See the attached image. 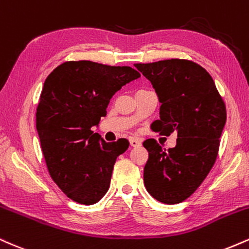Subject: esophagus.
I'll use <instances>...</instances> for the list:
<instances>
[{"instance_id": "34e87169", "label": "esophagus", "mask_w": 249, "mask_h": 249, "mask_svg": "<svg viewBox=\"0 0 249 249\" xmlns=\"http://www.w3.org/2000/svg\"><path fill=\"white\" fill-rule=\"evenodd\" d=\"M141 143H142V141L140 139H130V145L131 147H140V145H141Z\"/></svg>"}]
</instances>
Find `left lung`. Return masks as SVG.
Masks as SVG:
<instances>
[{"instance_id":"obj_1","label":"left lung","mask_w":249,"mask_h":249,"mask_svg":"<svg viewBox=\"0 0 249 249\" xmlns=\"http://www.w3.org/2000/svg\"><path fill=\"white\" fill-rule=\"evenodd\" d=\"M159 95L160 120L151 129L169 136L176 147L162 148L155 139L143 145L149 157L143 179L147 191L163 204H178L200 186L218 157L226 124V106L209 72L188 59L134 64Z\"/></svg>"}]
</instances>
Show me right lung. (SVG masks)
Returning <instances> with one entry per match:
<instances>
[{
	"label": "right lung",
	"instance_id": "1",
	"mask_svg": "<svg viewBox=\"0 0 249 249\" xmlns=\"http://www.w3.org/2000/svg\"><path fill=\"white\" fill-rule=\"evenodd\" d=\"M140 77L129 66L71 60L45 79L36 127L50 177L70 199L92 205L109 189L115 160L129 141L106 142L92 127L106 116L112 96Z\"/></svg>",
	"mask_w": 249,
	"mask_h": 249
}]
</instances>
